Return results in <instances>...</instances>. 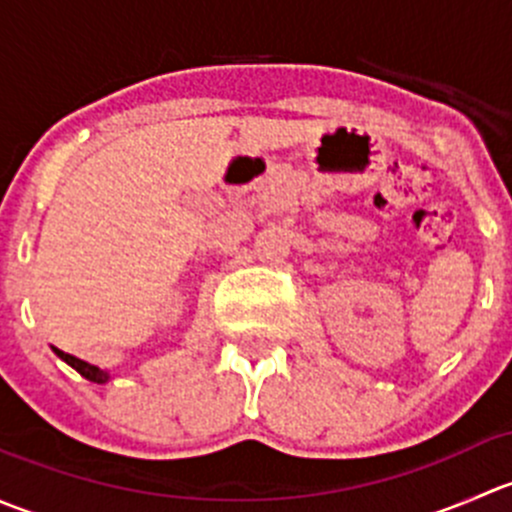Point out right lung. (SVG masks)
<instances>
[{
	"label": "right lung",
	"mask_w": 512,
	"mask_h": 512,
	"mask_svg": "<svg viewBox=\"0 0 512 512\" xmlns=\"http://www.w3.org/2000/svg\"><path fill=\"white\" fill-rule=\"evenodd\" d=\"M51 349H54V354L59 356L61 361H66V364H69L71 369H76V371H79V374L84 376V379L94 381V384H106V381H111V374H108L106 369H98V366L89 364V361H84V359H76V356H71V354L61 352V349H56V347H51Z\"/></svg>",
	"instance_id": "1"
}]
</instances>
